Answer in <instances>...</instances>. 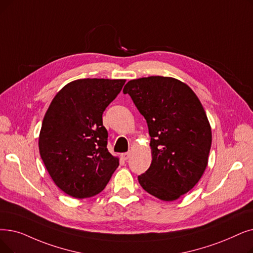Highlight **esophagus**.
<instances>
[{"label":"esophagus","mask_w":253,"mask_h":253,"mask_svg":"<svg viewBox=\"0 0 253 253\" xmlns=\"http://www.w3.org/2000/svg\"><path fill=\"white\" fill-rule=\"evenodd\" d=\"M130 156H131V153H130V152H126V153H123L122 155H121V157H122L124 160H127V159H129V158H130Z\"/></svg>","instance_id":"esophagus-1"}]
</instances>
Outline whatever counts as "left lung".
Here are the masks:
<instances>
[{"label": "left lung", "instance_id": "obj_1", "mask_svg": "<svg viewBox=\"0 0 253 253\" xmlns=\"http://www.w3.org/2000/svg\"><path fill=\"white\" fill-rule=\"evenodd\" d=\"M129 94L145 117L152 150L140 186L162 201H174L191 190L207 168L212 144L205 109L190 87L172 78L149 76L128 82Z\"/></svg>", "mask_w": 253, "mask_h": 253}]
</instances>
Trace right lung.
<instances>
[{"label": "right lung", "instance_id": "right-lung-1", "mask_svg": "<svg viewBox=\"0 0 253 253\" xmlns=\"http://www.w3.org/2000/svg\"><path fill=\"white\" fill-rule=\"evenodd\" d=\"M125 80L84 79L66 84L43 119L39 152L58 187L75 199L100 193L119 167L108 152L102 114Z\"/></svg>", "mask_w": 253, "mask_h": 253}]
</instances>
